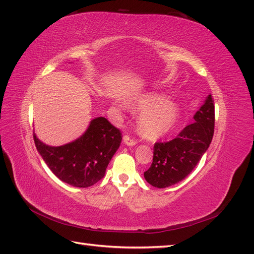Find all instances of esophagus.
I'll return each instance as SVG.
<instances>
[{"mask_svg":"<svg viewBox=\"0 0 254 254\" xmlns=\"http://www.w3.org/2000/svg\"><path fill=\"white\" fill-rule=\"evenodd\" d=\"M123 143L127 146H134L136 144V140H134L133 138L129 137L128 135H125V136H123Z\"/></svg>","mask_w":254,"mask_h":254,"instance_id":"esophagus-1","label":"esophagus"}]
</instances>
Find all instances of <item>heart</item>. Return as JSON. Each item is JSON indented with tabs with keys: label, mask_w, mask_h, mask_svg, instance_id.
I'll use <instances>...</instances> for the list:
<instances>
[{
	"label": "heart",
	"mask_w": 254,
	"mask_h": 254,
	"mask_svg": "<svg viewBox=\"0 0 254 254\" xmlns=\"http://www.w3.org/2000/svg\"><path fill=\"white\" fill-rule=\"evenodd\" d=\"M132 108L144 111L139 117V129L145 137L160 138L178 125L180 108L173 100L161 94H146L132 102Z\"/></svg>",
	"instance_id": "b5f03b06"
}]
</instances>
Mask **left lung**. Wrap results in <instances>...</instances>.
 <instances>
[{
    "label": "left lung",
    "mask_w": 254,
    "mask_h": 254,
    "mask_svg": "<svg viewBox=\"0 0 254 254\" xmlns=\"http://www.w3.org/2000/svg\"><path fill=\"white\" fill-rule=\"evenodd\" d=\"M193 120L176 138L155 144L152 163L144 172L150 185L166 188L183 181L208 150L214 133V104L211 95L194 114Z\"/></svg>",
    "instance_id": "1"
}]
</instances>
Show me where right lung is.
Returning a JSON list of instances; mask_svg holds the SVG:
<instances>
[{
    "mask_svg": "<svg viewBox=\"0 0 254 254\" xmlns=\"http://www.w3.org/2000/svg\"><path fill=\"white\" fill-rule=\"evenodd\" d=\"M34 144L47 167L73 187H90L105 175L121 144V132L104 117L93 119L79 138L63 146H49L33 133Z\"/></svg>",
    "mask_w": 254,
    "mask_h": 254,
    "instance_id": "1",
    "label": "right lung"
}]
</instances>
